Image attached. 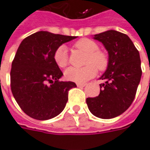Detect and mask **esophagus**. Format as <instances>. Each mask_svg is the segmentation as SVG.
<instances>
[{"instance_id":"34e87169","label":"esophagus","mask_w":150,"mask_h":150,"mask_svg":"<svg viewBox=\"0 0 150 150\" xmlns=\"http://www.w3.org/2000/svg\"><path fill=\"white\" fill-rule=\"evenodd\" d=\"M76 85H77V86H78V87H84V86H85V85H86V84H81V83H77Z\"/></svg>"}]
</instances>
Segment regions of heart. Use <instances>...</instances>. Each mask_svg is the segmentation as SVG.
I'll list each match as a JSON object with an SVG mask.
<instances>
[{
  "mask_svg": "<svg viewBox=\"0 0 150 150\" xmlns=\"http://www.w3.org/2000/svg\"><path fill=\"white\" fill-rule=\"evenodd\" d=\"M74 46L87 54L85 59L87 65L82 68H68L65 71L66 80L76 83H84L96 75L97 69L100 71L107 69L109 65L108 54L100 50V46L96 41L88 38H82L77 40ZM68 50L65 45H60L55 50L54 60L59 68H64L68 65Z\"/></svg>",
  "mask_w": 150,
  "mask_h": 150,
  "instance_id": "heart-1",
  "label": "heart"
}]
</instances>
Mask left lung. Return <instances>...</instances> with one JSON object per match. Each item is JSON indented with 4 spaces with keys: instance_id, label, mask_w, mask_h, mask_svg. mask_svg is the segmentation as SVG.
Wrapping results in <instances>:
<instances>
[{
    "instance_id": "1",
    "label": "left lung",
    "mask_w": 150,
    "mask_h": 150,
    "mask_svg": "<svg viewBox=\"0 0 150 150\" xmlns=\"http://www.w3.org/2000/svg\"><path fill=\"white\" fill-rule=\"evenodd\" d=\"M109 53V65L102 75L100 95L87 98L91 113L100 119H112L131 105L142 75L139 53L129 37L114 30L95 35Z\"/></svg>"
}]
</instances>
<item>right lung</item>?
Masks as SVG:
<instances>
[{
  "label": "right lung",
  "instance_id": "add662e5",
  "mask_svg": "<svg viewBox=\"0 0 150 150\" xmlns=\"http://www.w3.org/2000/svg\"><path fill=\"white\" fill-rule=\"evenodd\" d=\"M76 36L38 31L21 41L11 70V89L21 109L38 120L59 115L68 101V92L76 87L59 81L63 75L54 60L55 50Z\"/></svg>",
  "mask_w": 150,
  "mask_h": 150
}]
</instances>
